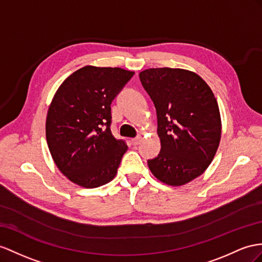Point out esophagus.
Instances as JSON below:
<instances>
[{"mask_svg": "<svg viewBox=\"0 0 262 262\" xmlns=\"http://www.w3.org/2000/svg\"><path fill=\"white\" fill-rule=\"evenodd\" d=\"M140 142H142V136H137V137H135V138H133V139H132V144H133L134 146L138 145Z\"/></svg>", "mask_w": 262, "mask_h": 262, "instance_id": "esophagus-1", "label": "esophagus"}]
</instances>
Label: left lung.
Here are the masks:
<instances>
[{
  "mask_svg": "<svg viewBox=\"0 0 262 262\" xmlns=\"http://www.w3.org/2000/svg\"><path fill=\"white\" fill-rule=\"evenodd\" d=\"M157 113L158 156L148 159L152 175L182 186L210 165L221 136L219 107L210 87L196 73L182 69H148L139 73Z\"/></svg>",
  "mask_w": 262,
  "mask_h": 262,
  "instance_id": "left-lung-1",
  "label": "left lung"
}]
</instances>
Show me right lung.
<instances>
[{"label":"right lung","instance_id":"1","mask_svg":"<svg viewBox=\"0 0 262 262\" xmlns=\"http://www.w3.org/2000/svg\"><path fill=\"white\" fill-rule=\"evenodd\" d=\"M133 75L119 67L84 66L58 87L46 117V140L71 182L96 188L116 176L127 145L111 132V104Z\"/></svg>","mask_w":262,"mask_h":262}]
</instances>
